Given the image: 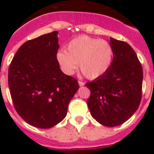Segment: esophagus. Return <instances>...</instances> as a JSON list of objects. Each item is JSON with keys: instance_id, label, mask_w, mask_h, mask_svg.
<instances>
[{"instance_id": "1", "label": "esophagus", "mask_w": 154, "mask_h": 154, "mask_svg": "<svg viewBox=\"0 0 154 154\" xmlns=\"http://www.w3.org/2000/svg\"><path fill=\"white\" fill-rule=\"evenodd\" d=\"M78 84H79L80 86H83V85H85V82H82V81H79V82H78Z\"/></svg>"}]
</instances>
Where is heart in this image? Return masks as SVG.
<instances>
[{"instance_id":"obj_1","label":"heart","mask_w":154,"mask_h":154,"mask_svg":"<svg viewBox=\"0 0 154 154\" xmlns=\"http://www.w3.org/2000/svg\"><path fill=\"white\" fill-rule=\"evenodd\" d=\"M114 49L109 42L99 38L82 35L70 41L67 50L60 49L57 59L66 74H72L77 69L89 79H96L106 73L111 67Z\"/></svg>"}]
</instances>
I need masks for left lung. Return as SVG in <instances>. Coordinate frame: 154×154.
I'll use <instances>...</instances> for the list:
<instances>
[{
  "label": "left lung",
  "mask_w": 154,
  "mask_h": 154,
  "mask_svg": "<svg viewBox=\"0 0 154 154\" xmlns=\"http://www.w3.org/2000/svg\"><path fill=\"white\" fill-rule=\"evenodd\" d=\"M114 49L111 67L106 73L87 82V100L92 117L108 127L123 124L134 115L141 100L143 71L141 62L128 43L110 37Z\"/></svg>",
  "instance_id": "left-lung-1"
}]
</instances>
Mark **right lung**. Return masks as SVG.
<instances>
[{
  "label": "right lung",
  "instance_id": "right-lung-1",
  "mask_svg": "<svg viewBox=\"0 0 154 154\" xmlns=\"http://www.w3.org/2000/svg\"><path fill=\"white\" fill-rule=\"evenodd\" d=\"M57 31L25 42L8 68V87L16 111L32 126L48 129L67 114L79 89L77 79L60 70Z\"/></svg>",
  "mask_w": 154,
  "mask_h": 154
}]
</instances>
